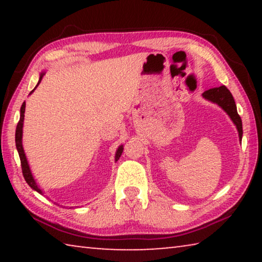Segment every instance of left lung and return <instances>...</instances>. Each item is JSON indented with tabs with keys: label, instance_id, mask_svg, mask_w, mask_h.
<instances>
[{
	"label": "left lung",
	"instance_id": "left-lung-1",
	"mask_svg": "<svg viewBox=\"0 0 262 262\" xmlns=\"http://www.w3.org/2000/svg\"><path fill=\"white\" fill-rule=\"evenodd\" d=\"M202 97L206 100H209L211 103L219 105L220 107L229 115V118L231 119V121L233 122V125L236 126L238 130L239 141H242V137H243L242 119L237 112V106H236V103H234V99L231 95V92L228 90L227 86L222 85L219 88L209 89V90L203 92Z\"/></svg>",
	"mask_w": 262,
	"mask_h": 262
}]
</instances>
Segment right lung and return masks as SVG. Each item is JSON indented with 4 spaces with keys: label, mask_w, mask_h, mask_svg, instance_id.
Masks as SVG:
<instances>
[{
    "label": "right lung",
    "mask_w": 262,
    "mask_h": 262,
    "mask_svg": "<svg viewBox=\"0 0 262 262\" xmlns=\"http://www.w3.org/2000/svg\"><path fill=\"white\" fill-rule=\"evenodd\" d=\"M43 75H45V72H41L40 73V76H39V81L38 84L35 85V88L33 89L32 91L30 92V95H32V92L37 89V86L39 85V83L41 82V79L43 77ZM24 113H25V101L21 105L20 107V117H19V121H18V125H17L16 128V136H15V141H16V148H17V151H18L19 155V158H20V163H21V171H23V176L26 180V183L29 184V186L35 192H38L39 194L43 195L42 189L39 187V185L37 184V181H35L34 177L32 174V172H31V168L29 165V162H28V158H26V155L24 151V148H23V125H24ZM123 151V145H119V148L117 149V152H115V157H114V161L118 162V159L120 158L121 154ZM57 205V203H56ZM72 208V207H70Z\"/></svg>",
    "instance_id": "add662e5"
}]
</instances>
